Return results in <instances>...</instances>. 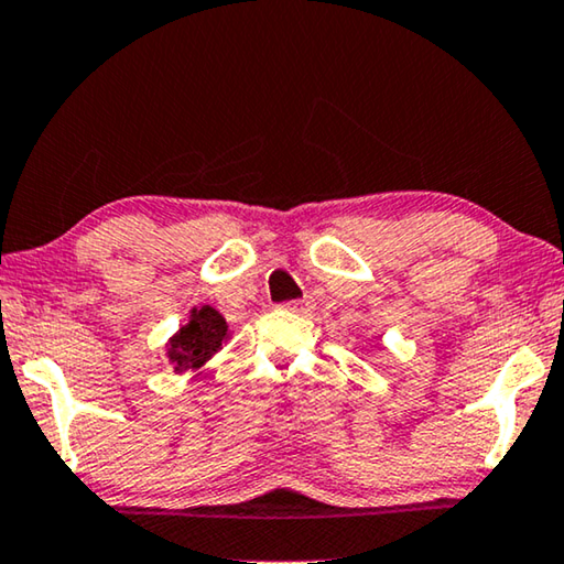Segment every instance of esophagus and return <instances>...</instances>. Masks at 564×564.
I'll list each match as a JSON object with an SVG mask.
<instances>
[{
  "label": "esophagus",
  "instance_id": "esophagus-1",
  "mask_svg": "<svg viewBox=\"0 0 564 564\" xmlns=\"http://www.w3.org/2000/svg\"><path fill=\"white\" fill-rule=\"evenodd\" d=\"M282 310L294 312V315H307V312L312 310V300H310V297H302V300L282 302Z\"/></svg>",
  "mask_w": 564,
  "mask_h": 564
}]
</instances>
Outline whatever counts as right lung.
<instances>
[{
  "instance_id": "add662e5",
  "label": "right lung",
  "mask_w": 564,
  "mask_h": 564,
  "mask_svg": "<svg viewBox=\"0 0 564 564\" xmlns=\"http://www.w3.org/2000/svg\"><path fill=\"white\" fill-rule=\"evenodd\" d=\"M224 340H227V319L209 305L194 310L188 325L171 337L169 360L173 362V370L186 372L204 366Z\"/></svg>"
}]
</instances>
